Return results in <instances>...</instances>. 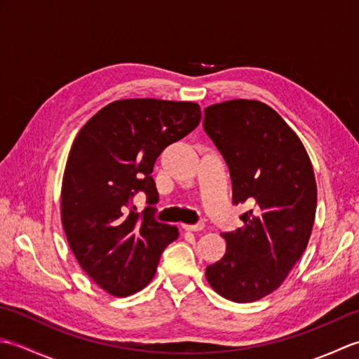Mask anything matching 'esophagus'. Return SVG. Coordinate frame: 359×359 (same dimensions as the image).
<instances>
[{"instance_id": "1", "label": "esophagus", "mask_w": 359, "mask_h": 359, "mask_svg": "<svg viewBox=\"0 0 359 359\" xmlns=\"http://www.w3.org/2000/svg\"><path fill=\"white\" fill-rule=\"evenodd\" d=\"M203 224H197V225H187V224H184L182 225V228H184L185 231H202L203 230Z\"/></svg>"}]
</instances>
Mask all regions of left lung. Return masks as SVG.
I'll use <instances>...</instances> for the list:
<instances>
[{"label":"left lung","instance_id":"1","mask_svg":"<svg viewBox=\"0 0 359 359\" xmlns=\"http://www.w3.org/2000/svg\"><path fill=\"white\" fill-rule=\"evenodd\" d=\"M203 128L230 170L233 203L253 210L225 233V255L207 266L208 284L233 302L273 293L299 261L316 212V180L299 137L269 104L228 100L205 108Z\"/></svg>","mask_w":359,"mask_h":359}]
</instances>
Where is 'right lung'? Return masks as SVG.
Returning <instances> with one entry per match:
<instances>
[{"instance_id":"right-lung-1","label":"right lung","mask_w":359,"mask_h":359,"mask_svg":"<svg viewBox=\"0 0 359 359\" xmlns=\"http://www.w3.org/2000/svg\"><path fill=\"white\" fill-rule=\"evenodd\" d=\"M201 117L194 102L125 98L106 104L75 137L63 174L62 224L83 271L106 293L140 292L177 239V226L137 212L131 197L143 191L148 203L157 201L156 158Z\"/></svg>"}]
</instances>
